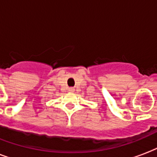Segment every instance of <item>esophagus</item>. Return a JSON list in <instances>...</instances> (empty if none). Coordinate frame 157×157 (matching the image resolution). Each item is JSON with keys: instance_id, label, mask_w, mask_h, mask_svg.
Listing matches in <instances>:
<instances>
[{"instance_id": "34e87169", "label": "esophagus", "mask_w": 157, "mask_h": 157, "mask_svg": "<svg viewBox=\"0 0 157 157\" xmlns=\"http://www.w3.org/2000/svg\"><path fill=\"white\" fill-rule=\"evenodd\" d=\"M75 88H74V87H70V88H69V92H75Z\"/></svg>"}]
</instances>
